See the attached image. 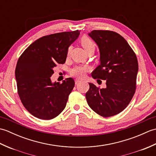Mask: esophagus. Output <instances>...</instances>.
<instances>
[{
	"label": "esophagus",
	"instance_id": "esophagus-1",
	"mask_svg": "<svg viewBox=\"0 0 156 156\" xmlns=\"http://www.w3.org/2000/svg\"><path fill=\"white\" fill-rule=\"evenodd\" d=\"M80 82H81V80H79V79H76V80H75V84H77L78 83H80Z\"/></svg>",
	"mask_w": 156,
	"mask_h": 156
}]
</instances>
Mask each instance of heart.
I'll use <instances>...</instances> for the list:
<instances>
[{
    "mask_svg": "<svg viewBox=\"0 0 156 156\" xmlns=\"http://www.w3.org/2000/svg\"><path fill=\"white\" fill-rule=\"evenodd\" d=\"M81 44L86 51L92 48H95L94 43L87 36H84L82 37ZM88 70V67L87 66H76L71 69L70 74L75 77L82 78L85 76L86 72Z\"/></svg>",
    "mask_w": 156,
    "mask_h": 156,
    "instance_id": "obj_1",
    "label": "heart"
}]
</instances>
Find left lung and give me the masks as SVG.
<instances>
[{"instance_id": "left-lung-1", "label": "left lung", "mask_w": 156, "mask_h": 156, "mask_svg": "<svg viewBox=\"0 0 156 156\" xmlns=\"http://www.w3.org/2000/svg\"><path fill=\"white\" fill-rule=\"evenodd\" d=\"M88 35L97 44L101 64L92 73L94 79L106 80L99 88L89 83L86 98L92 110L104 117L119 114L127 107L136 88V55L121 35L114 31L94 30Z\"/></svg>"}]
</instances>
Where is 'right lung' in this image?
<instances>
[{
  "label": "right lung",
  "instance_id": "add662e5",
  "mask_svg": "<svg viewBox=\"0 0 156 156\" xmlns=\"http://www.w3.org/2000/svg\"><path fill=\"white\" fill-rule=\"evenodd\" d=\"M80 31L44 36L29 46L18 59L15 78L23 106L34 117L49 120L65 108L75 82L66 78L62 84L52 82L51 76L58 64H64L68 48Z\"/></svg>",
  "mask_w": 156,
  "mask_h": 156
}]
</instances>
